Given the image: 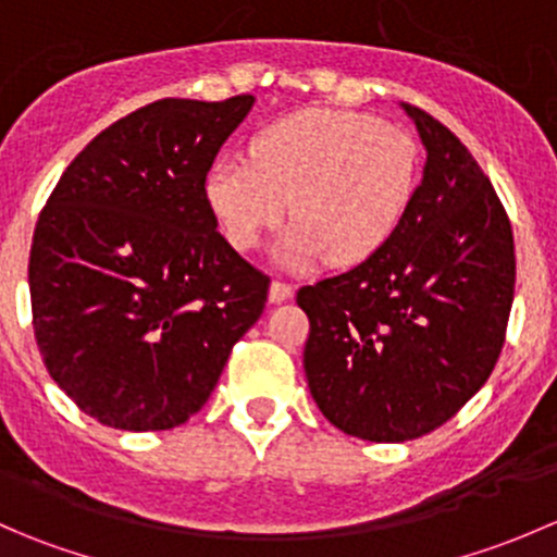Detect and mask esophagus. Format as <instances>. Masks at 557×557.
I'll use <instances>...</instances> for the list:
<instances>
[{
	"instance_id": "34e87169",
	"label": "esophagus",
	"mask_w": 557,
	"mask_h": 557,
	"mask_svg": "<svg viewBox=\"0 0 557 557\" xmlns=\"http://www.w3.org/2000/svg\"><path fill=\"white\" fill-rule=\"evenodd\" d=\"M290 294H294V288H290L288 283H283V280H272V285H269V301H272V305L290 299Z\"/></svg>"
}]
</instances>
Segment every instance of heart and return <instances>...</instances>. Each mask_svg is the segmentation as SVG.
<instances>
[{"instance_id": "b5f03b06", "label": "heart", "mask_w": 557, "mask_h": 557, "mask_svg": "<svg viewBox=\"0 0 557 557\" xmlns=\"http://www.w3.org/2000/svg\"><path fill=\"white\" fill-rule=\"evenodd\" d=\"M420 153L404 128L352 110H301L269 123L250 159L221 156L205 174V205L234 250H252L283 223L285 267H356L396 234L412 207Z\"/></svg>"}]
</instances>
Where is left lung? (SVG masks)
<instances>
[{
  "instance_id": "8db88e82",
  "label": "left lung",
  "mask_w": 557,
  "mask_h": 557,
  "mask_svg": "<svg viewBox=\"0 0 557 557\" xmlns=\"http://www.w3.org/2000/svg\"><path fill=\"white\" fill-rule=\"evenodd\" d=\"M401 107L425 145L407 218L372 258L296 294L314 404L367 442L447 423L491 377L515 299L512 226L491 180L450 128Z\"/></svg>"
}]
</instances>
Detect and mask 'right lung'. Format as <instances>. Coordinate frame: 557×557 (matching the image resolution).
Masks as SVG:
<instances>
[{
  "label": "right lung",
  "instance_id": "right-lung-1",
  "mask_svg": "<svg viewBox=\"0 0 557 557\" xmlns=\"http://www.w3.org/2000/svg\"><path fill=\"white\" fill-rule=\"evenodd\" d=\"M252 102L139 107L77 153L39 212L29 256L39 356L102 425L185 423L261 318L269 277L205 205V174Z\"/></svg>",
  "mask_w": 557,
  "mask_h": 557
}]
</instances>
